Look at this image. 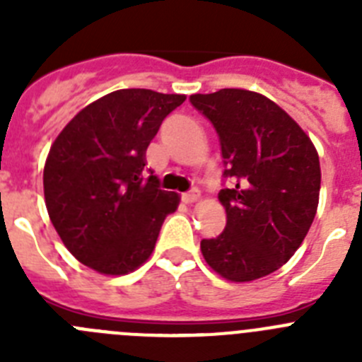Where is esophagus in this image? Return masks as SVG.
<instances>
[{
  "label": "esophagus",
  "mask_w": 362,
  "mask_h": 362,
  "mask_svg": "<svg viewBox=\"0 0 362 362\" xmlns=\"http://www.w3.org/2000/svg\"><path fill=\"white\" fill-rule=\"evenodd\" d=\"M199 197H201L199 190H190V192H187V194H183V196H181V199H183L187 204H192V203H196Z\"/></svg>",
  "instance_id": "obj_1"
}]
</instances>
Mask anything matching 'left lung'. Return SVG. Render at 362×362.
<instances>
[{
  "label": "left lung",
  "instance_id": "left-lung-1",
  "mask_svg": "<svg viewBox=\"0 0 362 362\" xmlns=\"http://www.w3.org/2000/svg\"><path fill=\"white\" fill-rule=\"evenodd\" d=\"M214 124L228 187L219 192L225 230L201 241L221 277L246 283L283 267L306 238L317 212L321 166L299 124L257 92L223 88L190 95Z\"/></svg>",
  "mask_w": 362,
  "mask_h": 362
}]
</instances>
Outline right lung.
I'll return each instance as SVG.
<instances>
[{
  "label": "right lung",
  "mask_w": 362,
  "mask_h": 362,
  "mask_svg": "<svg viewBox=\"0 0 362 362\" xmlns=\"http://www.w3.org/2000/svg\"><path fill=\"white\" fill-rule=\"evenodd\" d=\"M181 94L110 92L83 108L56 137L45 163V203L54 228L79 263L123 276L152 254L179 196L145 174V153Z\"/></svg>",
  "instance_id": "right-lung-1"
}]
</instances>
